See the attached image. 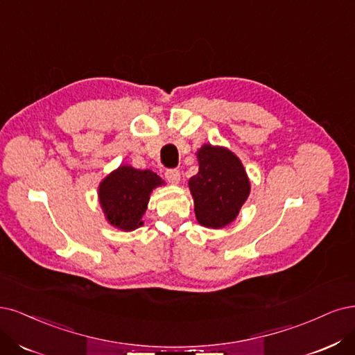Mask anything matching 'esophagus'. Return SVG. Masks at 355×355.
<instances>
[{
	"label": "esophagus",
	"mask_w": 355,
	"mask_h": 355,
	"mask_svg": "<svg viewBox=\"0 0 355 355\" xmlns=\"http://www.w3.org/2000/svg\"><path fill=\"white\" fill-rule=\"evenodd\" d=\"M165 178L171 182V184H178L181 174L178 169H166L165 171Z\"/></svg>",
	"instance_id": "esophagus-1"
}]
</instances>
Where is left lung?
Segmentation results:
<instances>
[{"mask_svg":"<svg viewBox=\"0 0 355 355\" xmlns=\"http://www.w3.org/2000/svg\"><path fill=\"white\" fill-rule=\"evenodd\" d=\"M199 173L189 180L199 224L223 228L236 220L250 182L240 159L225 147L203 144L198 150Z\"/></svg>","mask_w":355,"mask_h":355,"instance_id":"1","label":"left lung"}]
</instances>
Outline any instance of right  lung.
I'll list each match as a JSON object with an SVG mask.
<instances>
[{"label": "right lung", "mask_w": 355, "mask_h": 355, "mask_svg": "<svg viewBox=\"0 0 355 355\" xmlns=\"http://www.w3.org/2000/svg\"><path fill=\"white\" fill-rule=\"evenodd\" d=\"M164 180L150 169H135L122 165L110 173L98 186L100 207L110 225L132 232L143 225L150 193Z\"/></svg>", "instance_id": "add662e5"}]
</instances>
